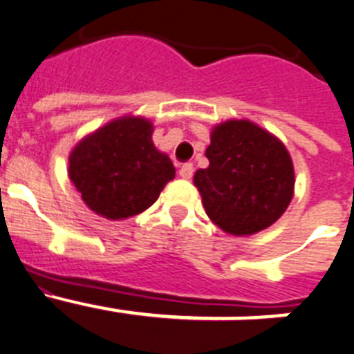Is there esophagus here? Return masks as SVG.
I'll use <instances>...</instances> for the list:
<instances>
[{"label": "esophagus", "instance_id": "1", "mask_svg": "<svg viewBox=\"0 0 354 354\" xmlns=\"http://www.w3.org/2000/svg\"><path fill=\"white\" fill-rule=\"evenodd\" d=\"M192 174H194V165L192 164H183L180 169V176L183 178V180H190L192 178Z\"/></svg>", "mask_w": 354, "mask_h": 354}]
</instances>
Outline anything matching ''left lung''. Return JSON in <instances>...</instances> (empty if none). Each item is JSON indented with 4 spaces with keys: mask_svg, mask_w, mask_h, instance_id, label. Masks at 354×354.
<instances>
[{
    "mask_svg": "<svg viewBox=\"0 0 354 354\" xmlns=\"http://www.w3.org/2000/svg\"><path fill=\"white\" fill-rule=\"evenodd\" d=\"M207 169L194 185L215 226L233 236L269 228L294 198L296 174L281 140L250 119H228L210 131Z\"/></svg>",
    "mask_w": 354,
    "mask_h": 354,
    "instance_id": "1",
    "label": "left lung"
}]
</instances>
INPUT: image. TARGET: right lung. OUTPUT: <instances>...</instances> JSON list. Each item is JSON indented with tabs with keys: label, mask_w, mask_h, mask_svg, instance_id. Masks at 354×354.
Listing matches in <instances>:
<instances>
[{
	"label": "right lung",
	"mask_w": 354,
	"mask_h": 354,
	"mask_svg": "<svg viewBox=\"0 0 354 354\" xmlns=\"http://www.w3.org/2000/svg\"><path fill=\"white\" fill-rule=\"evenodd\" d=\"M153 122L140 115L112 119L69 153V178L94 214L121 221L142 214L176 174L153 144Z\"/></svg>",
	"instance_id": "1"
}]
</instances>
